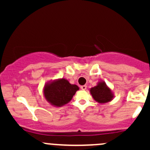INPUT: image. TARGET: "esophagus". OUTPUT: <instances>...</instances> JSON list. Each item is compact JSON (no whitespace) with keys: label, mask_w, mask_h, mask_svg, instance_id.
I'll use <instances>...</instances> for the list:
<instances>
[{"label":"esophagus","mask_w":150,"mask_h":150,"mask_svg":"<svg viewBox=\"0 0 150 150\" xmlns=\"http://www.w3.org/2000/svg\"><path fill=\"white\" fill-rule=\"evenodd\" d=\"M80 89H82V90H85V89H87V86H86V85H82L80 87Z\"/></svg>","instance_id":"34e87169"}]
</instances>
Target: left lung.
Returning <instances> with one entry per match:
<instances>
[{
	"instance_id": "obj_1",
	"label": "left lung",
	"mask_w": 150,
	"mask_h": 150,
	"mask_svg": "<svg viewBox=\"0 0 150 150\" xmlns=\"http://www.w3.org/2000/svg\"><path fill=\"white\" fill-rule=\"evenodd\" d=\"M93 99L100 104H105L111 101L114 97V94L111 89L104 81H100L97 85L89 89Z\"/></svg>"
}]
</instances>
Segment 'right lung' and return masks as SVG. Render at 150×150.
Segmentation results:
<instances>
[{"mask_svg": "<svg viewBox=\"0 0 150 150\" xmlns=\"http://www.w3.org/2000/svg\"><path fill=\"white\" fill-rule=\"evenodd\" d=\"M77 90L78 86L72 85L65 78H59L46 82L43 89L46 100L53 106L61 107L69 103Z\"/></svg>", "mask_w": 150, "mask_h": 150, "instance_id": "1", "label": "right lung"}]
</instances>
